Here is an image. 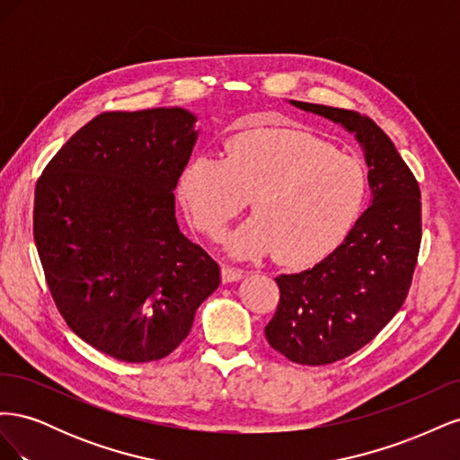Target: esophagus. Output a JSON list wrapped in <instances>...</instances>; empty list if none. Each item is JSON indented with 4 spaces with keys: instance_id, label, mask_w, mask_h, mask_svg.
Here are the masks:
<instances>
[{
    "instance_id": "34e87169",
    "label": "esophagus",
    "mask_w": 460,
    "mask_h": 460,
    "mask_svg": "<svg viewBox=\"0 0 460 460\" xmlns=\"http://www.w3.org/2000/svg\"><path fill=\"white\" fill-rule=\"evenodd\" d=\"M220 276H222V282L230 284V282L242 280V278L245 276V270H243V269H238V267H222Z\"/></svg>"
}]
</instances>
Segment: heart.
<instances>
[{
    "mask_svg": "<svg viewBox=\"0 0 460 460\" xmlns=\"http://www.w3.org/2000/svg\"><path fill=\"white\" fill-rule=\"evenodd\" d=\"M368 172L360 159L320 137L272 128L230 140L226 159L198 155L178 176V199L196 228L218 240L249 198L255 217L232 232L228 253H272L303 267L340 247L363 217Z\"/></svg>",
    "mask_w": 460,
    "mask_h": 460,
    "instance_id": "heart-1",
    "label": "heart"
}]
</instances>
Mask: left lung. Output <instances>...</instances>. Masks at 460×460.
Listing matches in <instances>:
<instances>
[{
  "label": "left lung",
  "instance_id": "1",
  "mask_svg": "<svg viewBox=\"0 0 460 460\" xmlns=\"http://www.w3.org/2000/svg\"><path fill=\"white\" fill-rule=\"evenodd\" d=\"M340 124L365 153L372 205L333 252L280 274V301L264 336L297 365L336 363L372 341L405 301L422 238L420 188L385 132L355 111L289 102Z\"/></svg>",
  "mask_w": 460,
  "mask_h": 460
}]
</instances>
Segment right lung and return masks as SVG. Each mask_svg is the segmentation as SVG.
<instances>
[{
    "label": "right lung",
    "mask_w": 460,
    "mask_h": 460,
    "mask_svg": "<svg viewBox=\"0 0 460 460\" xmlns=\"http://www.w3.org/2000/svg\"><path fill=\"white\" fill-rule=\"evenodd\" d=\"M196 120L182 107L102 113L36 184L34 242L53 301L76 336L124 363L172 353L220 284L176 222Z\"/></svg>",
    "instance_id": "1"
}]
</instances>
